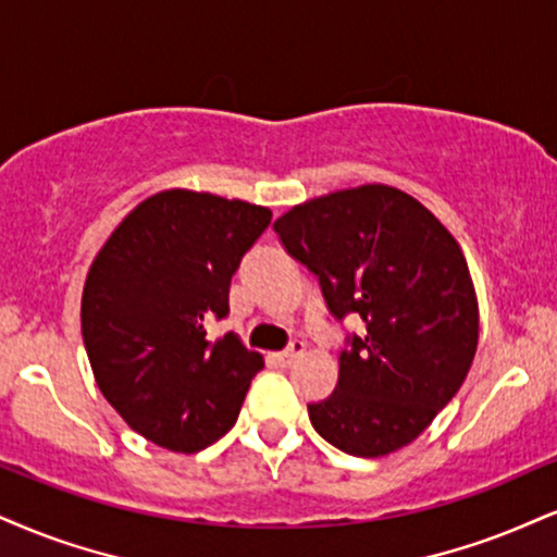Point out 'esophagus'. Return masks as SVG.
I'll return each mask as SVG.
<instances>
[{"label":"esophagus","mask_w":557,"mask_h":557,"mask_svg":"<svg viewBox=\"0 0 557 557\" xmlns=\"http://www.w3.org/2000/svg\"><path fill=\"white\" fill-rule=\"evenodd\" d=\"M307 351V343L305 341H294L289 348H286V351H281V354H276V359H278V363L281 367H292L294 361L299 359L301 354Z\"/></svg>","instance_id":"esophagus-1"}]
</instances>
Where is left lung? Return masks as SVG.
Returning <instances> with one entry per match:
<instances>
[{
	"mask_svg": "<svg viewBox=\"0 0 557 557\" xmlns=\"http://www.w3.org/2000/svg\"><path fill=\"white\" fill-rule=\"evenodd\" d=\"M273 230L320 278L335 318L367 333L338 356V384L307 405L314 431L354 457H384L429 429L468 376L480 310L451 232L400 188L367 183L310 198Z\"/></svg>",
	"mask_w": 557,
	"mask_h": 557,
	"instance_id": "left-lung-1",
	"label": "left lung"
}]
</instances>
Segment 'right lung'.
Here are the masks:
<instances>
[{"label": "right lung", "mask_w": 557, "mask_h": 557, "mask_svg": "<svg viewBox=\"0 0 557 557\" xmlns=\"http://www.w3.org/2000/svg\"><path fill=\"white\" fill-rule=\"evenodd\" d=\"M271 209L170 188L106 239L82 292V338L102 397L136 434L196 455L232 429L263 369L235 333L206 341L230 312V281Z\"/></svg>", "instance_id": "right-lung-1"}]
</instances>
